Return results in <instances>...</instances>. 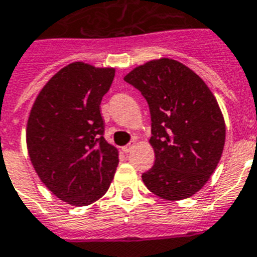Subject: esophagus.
Listing matches in <instances>:
<instances>
[{
	"instance_id": "34e87169",
	"label": "esophagus",
	"mask_w": 257,
	"mask_h": 257,
	"mask_svg": "<svg viewBox=\"0 0 257 257\" xmlns=\"http://www.w3.org/2000/svg\"><path fill=\"white\" fill-rule=\"evenodd\" d=\"M133 147H135L133 144H129V145H125V147H122V152H124V153H129V152H131V150L133 149Z\"/></svg>"
}]
</instances>
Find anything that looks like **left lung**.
I'll return each instance as SVG.
<instances>
[{
  "label": "left lung",
  "instance_id": "1",
  "mask_svg": "<svg viewBox=\"0 0 257 257\" xmlns=\"http://www.w3.org/2000/svg\"><path fill=\"white\" fill-rule=\"evenodd\" d=\"M124 80L147 99L156 161L145 186L168 201L199 191L222 157L226 124L215 96L193 70L177 60H150Z\"/></svg>",
  "mask_w": 257,
  "mask_h": 257
}]
</instances>
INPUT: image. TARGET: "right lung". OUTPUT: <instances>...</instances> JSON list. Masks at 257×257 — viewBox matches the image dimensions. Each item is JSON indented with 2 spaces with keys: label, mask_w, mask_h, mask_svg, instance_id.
<instances>
[{
  "label": "right lung",
  "mask_w": 257,
  "mask_h": 257,
  "mask_svg": "<svg viewBox=\"0 0 257 257\" xmlns=\"http://www.w3.org/2000/svg\"><path fill=\"white\" fill-rule=\"evenodd\" d=\"M114 68L75 62L42 88L27 120L31 164L46 187L72 206H87L109 189L118 152L104 139L100 103Z\"/></svg>",
  "instance_id": "1"
}]
</instances>
